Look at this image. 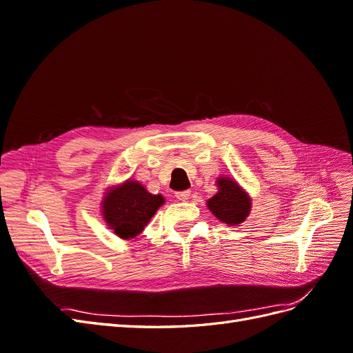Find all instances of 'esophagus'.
<instances>
[{
	"label": "esophagus",
	"instance_id": "esophagus-1",
	"mask_svg": "<svg viewBox=\"0 0 353 353\" xmlns=\"http://www.w3.org/2000/svg\"><path fill=\"white\" fill-rule=\"evenodd\" d=\"M190 194H191V193H190L188 190H187V191H178L175 197H176L179 201H187V200L190 199Z\"/></svg>",
	"mask_w": 353,
	"mask_h": 353
}]
</instances>
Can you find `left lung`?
I'll use <instances>...</instances> for the list:
<instances>
[{"instance_id":"8db88e82","label":"left lung","mask_w":353,"mask_h":353,"mask_svg":"<svg viewBox=\"0 0 353 353\" xmlns=\"http://www.w3.org/2000/svg\"><path fill=\"white\" fill-rule=\"evenodd\" d=\"M216 187L218 193L206 201L208 209L227 225L243 223L252 210V197L248 191L231 176H218Z\"/></svg>"}]
</instances>
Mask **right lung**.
Instances as JSON below:
<instances>
[{
	"instance_id": "add662e5",
	"label": "right lung",
	"mask_w": 353,
	"mask_h": 353,
	"mask_svg": "<svg viewBox=\"0 0 353 353\" xmlns=\"http://www.w3.org/2000/svg\"><path fill=\"white\" fill-rule=\"evenodd\" d=\"M165 205L162 194H152L135 179L109 187L101 200L103 219L117 237L131 240L144 231L157 209Z\"/></svg>"
}]
</instances>
